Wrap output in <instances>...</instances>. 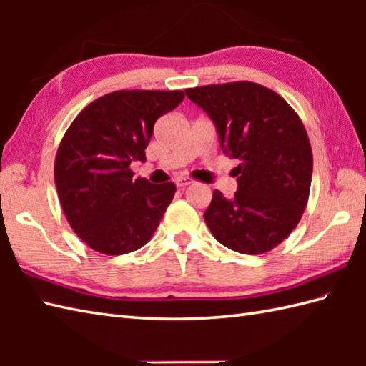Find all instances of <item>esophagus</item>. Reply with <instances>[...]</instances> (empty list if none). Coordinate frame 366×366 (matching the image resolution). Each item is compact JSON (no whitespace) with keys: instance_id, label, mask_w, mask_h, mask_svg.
Instances as JSON below:
<instances>
[{"instance_id":"34e87169","label":"esophagus","mask_w":366,"mask_h":366,"mask_svg":"<svg viewBox=\"0 0 366 366\" xmlns=\"http://www.w3.org/2000/svg\"><path fill=\"white\" fill-rule=\"evenodd\" d=\"M192 182H193V179L187 177V176L176 177V185H177V187H187V185H190Z\"/></svg>"}]
</instances>
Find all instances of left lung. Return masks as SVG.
Wrapping results in <instances>:
<instances>
[{
    "instance_id": "1",
    "label": "left lung",
    "mask_w": 366,
    "mask_h": 366,
    "mask_svg": "<svg viewBox=\"0 0 366 366\" xmlns=\"http://www.w3.org/2000/svg\"><path fill=\"white\" fill-rule=\"evenodd\" d=\"M211 116L224 154L239 159L231 199L214 190L204 220L214 237L244 254L267 253L291 234L305 211L313 174L312 144L299 114L262 84L232 81L189 88Z\"/></svg>"
}]
</instances>
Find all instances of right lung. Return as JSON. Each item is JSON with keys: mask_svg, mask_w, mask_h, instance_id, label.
I'll use <instances>...</instances> for the list:
<instances>
[{"mask_svg": "<svg viewBox=\"0 0 366 366\" xmlns=\"http://www.w3.org/2000/svg\"><path fill=\"white\" fill-rule=\"evenodd\" d=\"M182 100V91H114L69 126L54 159V184L69 224L92 250L135 252L157 229L176 185L135 179L130 163L146 160L155 121Z\"/></svg>", "mask_w": 366, "mask_h": 366, "instance_id": "1", "label": "right lung"}]
</instances>
